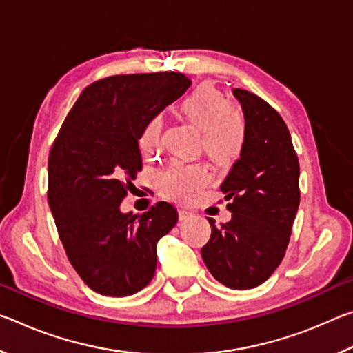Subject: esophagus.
Masks as SVG:
<instances>
[{
	"label": "esophagus",
	"instance_id": "1",
	"mask_svg": "<svg viewBox=\"0 0 353 353\" xmlns=\"http://www.w3.org/2000/svg\"><path fill=\"white\" fill-rule=\"evenodd\" d=\"M193 216H194V214L188 212V210H179V221H187V219H191Z\"/></svg>",
	"mask_w": 353,
	"mask_h": 353
}]
</instances>
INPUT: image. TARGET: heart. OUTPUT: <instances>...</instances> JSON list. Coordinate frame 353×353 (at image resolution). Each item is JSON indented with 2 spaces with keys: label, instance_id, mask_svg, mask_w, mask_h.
<instances>
[{
  "label": "heart",
  "instance_id": "heart-1",
  "mask_svg": "<svg viewBox=\"0 0 353 353\" xmlns=\"http://www.w3.org/2000/svg\"><path fill=\"white\" fill-rule=\"evenodd\" d=\"M181 110L201 129V145L214 163H229L240 155L246 140V124L229 101L212 83H201L182 101ZM163 118L154 115L143 124L137 145L143 157H152L162 148ZM210 182V174L201 163L176 162L159 176V188L171 201H193Z\"/></svg>",
  "mask_w": 353,
  "mask_h": 353
}]
</instances>
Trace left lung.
Masks as SVG:
<instances>
[{
    "label": "left lung",
    "mask_w": 353,
    "mask_h": 353,
    "mask_svg": "<svg viewBox=\"0 0 353 353\" xmlns=\"http://www.w3.org/2000/svg\"><path fill=\"white\" fill-rule=\"evenodd\" d=\"M246 119V140L221 191L229 223L214 225L201 250L207 270L232 290L261 285L288 248L301 190L299 159L279 112L256 94L234 88Z\"/></svg>",
    "instance_id": "left-lung-1"
}]
</instances>
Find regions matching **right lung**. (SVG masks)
<instances>
[{"label":"right lung","mask_w":353,"mask_h":353,"mask_svg":"<svg viewBox=\"0 0 353 353\" xmlns=\"http://www.w3.org/2000/svg\"><path fill=\"white\" fill-rule=\"evenodd\" d=\"M190 85L176 71L104 77L82 92L52 143L48 204L70 263L99 294H135L154 277L176 208L162 201L135 216L119 204L141 171L143 124Z\"/></svg>","instance_id":"add662e5"}]
</instances>
